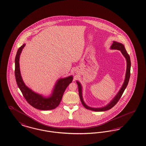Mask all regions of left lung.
<instances>
[{
	"label": "left lung",
	"instance_id": "1",
	"mask_svg": "<svg viewBox=\"0 0 146 146\" xmlns=\"http://www.w3.org/2000/svg\"><path fill=\"white\" fill-rule=\"evenodd\" d=\"M110 48L112 49V50H117L120 51L121 52L122 54L123 55V56L125 57L126 60L127 68H126V76H125V79L124 83L122 86V87L121 88V89H120L119 92H118V93L106 106L103 107V108H91V107L88 106V105H86V103H84V102L83 100V96H82V87L81 86V84L79 82L77 81V83L78 86L79 95L80 101L82 102V104H83V105L84 106V107H85L86 109H87L88 110L94 111H106V110H108L111 109L113 107L119 102V100H120L122 95L123 93L126 88L127 87V86L128 85L129 79V77H130V69H131V60H130L129 56L126 51L124 45L122 43H119L116 41H113Z\"/></svg>",
	"mask_w": 146,
	"mask_h": 146
}]
</instances>
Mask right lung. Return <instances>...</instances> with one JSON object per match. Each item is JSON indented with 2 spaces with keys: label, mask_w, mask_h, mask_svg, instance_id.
Listing matches in <instances>:
<instances>
[{
  "label": "right lung",
  "mask_w": 146,
  "mask_h": 146,
  "mask_svg": "<svg viewBox=\"0 0 146 146\" xmlns=\"http://www.w3.org/2000/svg\"><path fill=\"white\" fill-rule=\"evenodd\" d=\"M25 46V44H24L18 49L15 59V76L18 87L27 103L35 108L41 110L54 109L59 105L66 89L72 82L73 76H71L58 80L51 95L48 98L43 97L41 95L35 93L26 86L23 80L20 73L19 58L21 52Z\"/></svg>",
  "instance_id": "add662e5"
}]
</instances>
